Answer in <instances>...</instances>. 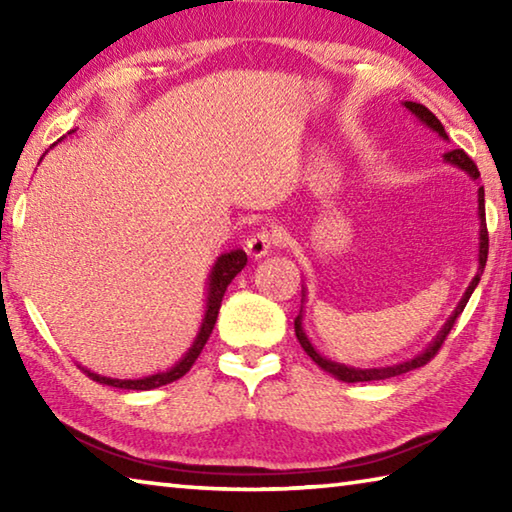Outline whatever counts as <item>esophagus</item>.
Wrapping results in <instances>:
<instances>
[{"label": "esophagus", "instance_id": "esophagus-1", "mask_svg": "<svg viewBox=\"0 0 512 512\" xmlns=\"http://www.w3.org/2000/svg\"><path fill=\"white\" fill-rule=\"evenodd\" d=\"M275 244L277 241H275L273 230L262 228L246 239V253L253 259H262L268 255V250H271Z\"/></svg>", "mask_w": 512, "mask_h": 512}]
</instances>
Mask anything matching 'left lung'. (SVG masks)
<instances>
[{"label": "left lung", "instance_id": "1", "mask_svg": "<svg viewBox=\"0 0 512 512\" xmlns=\"http://www.w3.org/2000/svg\"><path fill=\"white\" fill-rule=\"evenodd\" d=\"M402 106L411 112V115H415V119H420L424 126L429 128V131L438 133V137H443L445 142H449V137L445 133V126L440 124L438 117L433 115V112L429 108H424L422 103H413V101H404ZM445 162L454 164V167L463 169L467 176H470L472 180H479V169H476V164L472 162L470 155H467L463 149H454V151H447L445 155ZM483 187H479V268H476V275L472 277L470 287L465 289L461 302H458L456 309L452 311V316L447 318V323L443 325V329L436 334V339H433L427 348H424L420 354H415L413 359H406L402 363H395V366H386V368H354V366H345V363H336L332 359H327L320 354L314 345H311V341L307 339V332L305 327H302V307H300V314L296 316V320H293V325H296V336L298 341L302 345V350H305L311 361L316 363L318 368H323L325 372H329V375H334L336 379L341 381H348V384H354V381H379V379H388V377H397V375H404V372L409 370H415L424 366V363H429L433 357H436V352L440 350V345L445 343L447 334L452 332V327L456 323V318L461 316V311L465 309L467 300H470V296L476 289V284H479L481 275H483V268H485V262H488V228H485V198H483ZM302 305H305V293H302Z\"/></svg>", "mask_w": 512, "mask_h": 512}]
</instances>
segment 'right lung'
I'll return each instance as SVG.
<instances>
[{
	"instance_id": "right-lung-1",
	"label": "right lung",
	"mask_w": 512,
	"mask_h": 512,
	"mask_svg": "<svg viewBox=\"0 0 512 512\" xmlns=\"http://www.w3.org/2000/svg\"><path fill=\"white\" fill-rule=\"evenodd\" d=\"M248 257L241 248L237 250H230V253H223L221 257H216V262L212 266L210 275H207V300H205V316H203V323L201 329H198L196 339L192 343V348H189L183 359L173 363L169 370L164 372H155V375L149 377H140V379H112V377H103L97 375V372H92L88 368L81 370L88 375L90 379L99 381V384H106L112 388H124V391H151V388H160L164 384H171V381H176L185 375V372L194 366V361L198 359V354L203 352L207 339H210L214 323H216V316H219V309H221V300H223V293L228 289V284L235 280L237 273L241 268L246 266Z\"/></svg>"
}]
</instances>
